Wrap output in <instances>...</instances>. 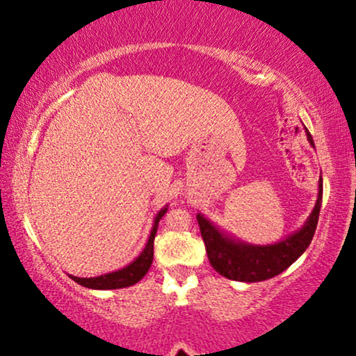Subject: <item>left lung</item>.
Listing matches in <instances>:
<instances>
[{
  "label": "left lung",
  "mask_w": 356,
  "mask_h": 356,
  "mask_svg": "<svg viewBox=\"0 0 356 356\" xmlns=\"http://www.w3.org/2000/svg\"><path fill=\"white\" fill-rule=\"evenodd\" d=\"M306 138L314 149V142L308 129H305ZM323 199V179L318 181V197L314 207L303 226L284 239L273 244H249L236 239L229 232L220 229L199 212L197 222L206 244L207 257L211 266L227 280L243 281V283H257L269 280L283 273L308 249L314 231H316L318 216Z\"/></svg>",
  "instance_id": "left-lung-1"
}]
</instances>
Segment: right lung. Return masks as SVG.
<instances>
[{"mask_svg":"<svg viewBox=\"0 0 356 356\" xmlns=\"http://www.w3.org/2000/svg\"><path fill=\"white\" fill-rule=\"evenodd\" d=\"M167 207L169 206H164L157 212V214H155L149 239H147L145 246L142 249L140 254H138L132 263L127 264L124 268L117 269V271L107 273V275L93 276V277H79V276L70 275L72 280L75 281V283H79L90 289H120V288H129V286L138 283V281L147 275V271H149L150 266H152L154 239H155V234H157L159 220H161L162 216L167 212Z\"/></svg>","mask_w":356,"mask_h":356,"instance_id":"right-lung-1","label":"right lung"}]
</instances>
